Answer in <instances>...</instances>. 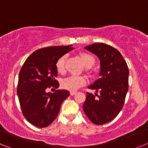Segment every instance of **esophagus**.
I'll return each mask as SVG.
<instances>
[{
	"label": "esophagus",
	"instance_id": "34e87169",
	"mask_svg": "<svg viewBox=\"0 0 148 148\" xmlns=\"http://www.w3.org/2000/svg\"><path fill=\"white\" fill-rule=\"evenodd\" d=\"M76 93H77L76 91H71V92H70V95H71V96H74V95H75Z\"/></svg>",
	"mask_w": 148,
	"mask_h": 148
}]
</instances>
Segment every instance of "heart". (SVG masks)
<instances>
[{"mask_svg": "<svg viewBox=\"0 0 148 148\" xmlns=\"http://www.w3.org/2000/svg\"><path fill=\"white\" fill-rule=\"evenodd\" d=\"M81 58H82L85 66L88 69H90L94 65L95 58L93 55H91L90 54L82 53L81 54ZM66 59V55H63L56 62V69H57L58 72L62 73L64 71V65ZM85 80L82 77L70 76L67 78H65L62 81L61 85L64 89L70 91H75L80 88L81 86L85 85Z\"/></svg>", "mask_w": 148, "mask_h": 148, "instance_id": "b5f03b06", "label": "heart"}]
</instances>
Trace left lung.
I'll use <instances>...</instances> for the list:
<instances>
[{
  "label": "left lung",
  "instance_id": "8db88e82",
  "mask_svg": "<svg viewBox=\"0 0 148 148\" xmlns=\"http://www.w3.org/2000/svg\"><path fill=\"white\" fill-rule=\"evenodd\" d=\"M85 49L100 60V77L88 87L99 91L100 95L96 98L87 93L83 110L91 122L102 125L112 121L122 110L128 89L129 71L121 52L110 45L96 43Z\"/></svg>",
  "mask_w": 148,
  "mask_h": 148
}]
</instances>
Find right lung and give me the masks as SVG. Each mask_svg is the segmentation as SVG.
I'll use <instances>...</instances> for the list:
<instances>
[{
  "label": "right lung",
  "instance_id": "1",
  "mask_svg": "<svg viewBox=\"0 0 148 148\" xmlns=\"http://www.w3.org/2000/svg\"><path fill=\"white\" fill-rule=\"evenodd\" d=\"M72 45L42 48L33 52L19 74L17 96L22 112L30 123L38 128L50 125L57 118L63 101L69 96L67 90L47 93V88H58L56 62L72 50Z\"/></svg>",
  "mask_w": 148,
  "mask_h": 148
}]
</instances>
